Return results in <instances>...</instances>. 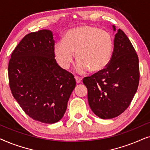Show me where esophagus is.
Wrapping results in <instances>:
<instances>
[{"instance_id":"esophagus-1","label":"esophagus","mask_w":150,"mask_h":150,"mask_svg":"<svg viewBox=\"0 0 150 150\" xmlns=\"http://www.w3.org/2000/svg\"><path fill=\"white\" fill-rule=\"evenodd\" d=\"M75 79H76V81L77 83H82V79H81V78H80L79 76H75Z\"/></svg>"}]
</instances>
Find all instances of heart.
<instances>
[{"mask_svg":"<svg viewBox=\"0 0 150 150\" xmlns=\"http://www.w3.org/2000/svg\"><path fill=\"white\" fill-rule=\"evenodd\" d=\"M57 62L67 69L73 61L75 52L78 62L76 70L85 73L102 71L107 66L113 50V40L109 32L96 26H82L65 33L63 41L54 45Z\"/></svg>","mask_w":150,"mask_h":150,"instance_id":"obj_1","label":"heart"}]
</instances>
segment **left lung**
<instances>
[{
  "label": "left lung",
  "instance_id": "1",
  "mask_svg": "<svg viewBox=\"0 0 150 150\" xmlns=\"http://www.w3.org/2000/svg\"><path fill=\"white\" fill-rule=\"evenodd\" d=\"M139 77L138 55L126 35L119 28L107 66L83 79L92 111L101 119H112L124 112L137 91Z\"/></svg>",
  "mask_w": 150,
  "mask_h": 150
}]
</instances>
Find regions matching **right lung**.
<instances>
[{
    "label": "right lung",
    "mask_w": 150,
    "mask_h": 150,
    "mask_svg": "<svg viewBox=\"0 0 150 150\" xmlns=\"http://www.w3.org/2000/svg\"><path fill=\"white\" fill-rule=\"evenodd\" d=\"M52 33H30L11 53L8 76L13 98L33 120L54 124L64 115L76 87L72 74L62 69L54 57Z\"/></svg>",
    "instance_id": "right-lung-1"
}]
</instances>
